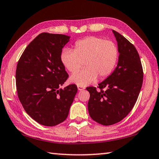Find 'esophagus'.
Wrapping results in <instances>:
<instances>
[{"label": "esophagus", "instance_id": "34e87169", "mask_svg": "<svg viewBox=\"0 0 159 159\" xmlns=\"http://www.w3.org/2000/svg\"><path fill=\"white\" fill-rule=\"evenodd\" d=\"M78 89H79V90H84L85 87H83V86H82V85H78Z\"/></svg>", "mask_w": 159, "mask_h": 159}]
</instances>
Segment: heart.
<instances>
[{"instance_id":"heart-1","label":"heart","mask_w":159,"mask_h":159,"mask_svg":"<svg viewBox=\"0 0 159 159\" xmlns=\"http://www.w3.org/2000/svg\"><path fill=\"white\" fill-rule=\"evenodd\" d=\"M118 57V49L111 41L98 36H88L76 41L74 51L64 50L60 60L64 66L73 75L71 82L78 85H86L97 79H103L111 73Z\"/></svg>"}]
</instances>
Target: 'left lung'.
I'll list each match as a JSON object with an SVG mask.
<instances>
[{
	"label": "left lung",
	"mask_w": 159,
	"mask_h": 159,
	"mask_svg": "<svg viewBox=\"0 0 159 159\" xmlns=\"http://www.w3.org/2000/svg\"><path fill=\"white\" fill-rule=\"evenodd\" d=\"M118 42V62L110 76L90 93L88 108L92 119L103 125L120 121L133 109L143 82V69L138 50L121 34L113 30ZM104 88L105 90H104Z\"/></svg>",
	"instance_id": "left-lung-1"
}]
</instances>
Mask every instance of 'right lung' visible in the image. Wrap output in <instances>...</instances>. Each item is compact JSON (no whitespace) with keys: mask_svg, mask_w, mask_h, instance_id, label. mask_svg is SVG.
I'll return each instance as SVG.
<instances>
[{"mask_svg":"<svg viewBox=\"0 0 159 159\" xmlns=\"http://www.w3.org/2000/svg\"><path fill=\"white\" fill-rule=\"evenodd\" d=\"M69 41L63 34L42 33L25 48L16 69V87L25 111L40 124L55 126L68 116L76 85L60 86L69 78L61 50Z\"/></svg>","mask_w":159,"mask_h":159,"instance_id":"right-lung-1","label":"right lung"}]
</instances>
